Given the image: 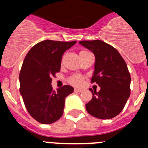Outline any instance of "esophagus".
<instances>
[{
    "label": "esophagus",
    "instance_id": "esophagus-1",
    "mask_svg": "<svg viewBox=\"0 0 148 148\" xmlns=\"http://www.w3.org/2000/svg\"><path fill=\"white\" fill-rule=\"evenodd\" d=\"M74 91H75V92H82V90H80V89L75 88Z\"/></svg>",
    "mask_w": 148,
    "mask_h": 148
}]
</instances>
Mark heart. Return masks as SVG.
Returning a JSON list of instances; mask_svg holds the SVG:
<instances>
[{
    "mask_svg": "<svg viewBox=\"0 0 148 148\" xmlns=\"http://www.w3.org/2000/svg\"><path fill=\"white\" fill-rule=\"evenodd\" d=\"M87 53V51H81L80 53ZM84 78L81 75H73L69 78L68 82L75 87H82L84 84Z\"/></svg>",
    "mask_w": 148,
    "mask_h": 148,
    "instance_id": "heart-1",
    "label": "heart"
}]
</instances>
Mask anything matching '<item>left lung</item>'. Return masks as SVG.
Returning <instances> with one entry per match:
<instances>
[{"label": "left lung", "mask_w": 148, "mask_h": 148, "mask_svg": "<svg viewBox=\"0 0 148 148\" xmlns=\"http://www.w3.org/2000/svg\"><path fill=\"white\" fill-rule=\"evenodd\" d=\"M79 44L92 51L95 57L92 83L101 87L92 90L86 110L91 116L110 119L121 113L130 95V75L126 62L117 49L100 40H82Z\"/></svg>", "instance_id": "left-lung-1"}]
</instances>
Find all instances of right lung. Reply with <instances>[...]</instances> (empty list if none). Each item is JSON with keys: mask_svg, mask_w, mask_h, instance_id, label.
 Wrapping results in <instances>:
<instances>
[{"mask_svg": "<svg viewBox=\"0 0 148 148\" xmlns=\"http://www.w3.org/2000/svg\"><path fill=\"white\" fill-rule=\"evenodd\" d=\"M76 43L45 40L33 46L23 60L19 75L20 92L28 113L41 124H52L62 116L65 98L73 92L64 85L55 92L52 77L61 70L62 56Z\"/></svg>", "mask_w": 148, "mask_h": 148, "instance_id": "right-lung-1", "label": "right lung"}]
</instances>
